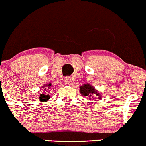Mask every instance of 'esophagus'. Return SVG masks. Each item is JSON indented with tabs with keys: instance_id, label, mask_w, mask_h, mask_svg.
Segmentation results:
<instances>
[{
	"instance_id": "obj_1",
	"label": "esophagus",
	"mask_w": 146,
	"mask_h": 146,
	"mask_svg": "<svg viewBox=\"0 0 146 146\" xmlns=\"http://www.w3.org/2000/svg\"><path fill=\"white\" fill-rule=\"evenodd\" d=\"M74 81V79H73V78H72V77H66L65 79H64V82H65L66 83V84H68V85L73 84Z\"/></svg>"
}]
</instances>
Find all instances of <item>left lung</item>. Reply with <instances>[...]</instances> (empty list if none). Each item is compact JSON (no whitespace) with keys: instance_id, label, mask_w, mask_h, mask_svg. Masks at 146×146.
I'll use <instances>...</instances> for the list:
<instances>
[{"instance_id":"1","label":"left lung","mask_w":146,"mask_h":146,"mask_svg":"<svg viewBox=\"0 0 146 146\" xmlns=\"http://www.w3.org/2000/svg\"><path fill=\"white\" fill-rule=\"evenodd\" d=\"M80 94H82V96H88L89 97V99L90 100H91V99H93V98L91 97V95L94 94H96V95H97V96H99V98H101V96H99V94H98L97 91L94 89V88L92 86H91L90 84H85L84 86H80Z\"/></svg>"}]
</instances>
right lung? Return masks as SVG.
<instances>
[{
	"label": "right lung",
	"instance_id": "1",
	"mask_svg": "<svg viewBox=\"0 0 146 146\" xmlns=\"http://www.w3.org/2000/svg\"><path fill=\"white\" fill-rule=\"evenodd\" d=\"M50 86H51V84H49V85H44V86H43V88L44 89V91H47V88H49L50 87ZM42 92H43V91H42ZM45 92H47V91H45ZM45 92L44 93V94H40V96H39V99H40V101L42 102H46V101H47V100H48L49 99H50V95H49V94H45Z\"/></svg>",
	"mask_w": 146,
	"mask_h": 146
}]
</instances>
